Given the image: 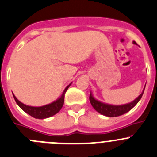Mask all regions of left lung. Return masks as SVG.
<instances>
[{"mask_svg": "<svg viewBox=\"0 0 157 157\" xmlns=\"http://www.w3.org/2000/svg\"><path fill=\"white\" fill-rule=\"evenodd\" d=\"M134 44H136L135 41H134ZM144 90L143 92L141 93L134 101L129 104H127V105H108V104L102 103L101 101H98V100H96L91 94H90V101L92 106L94 107V109L97 112L101 113V114L104 115L105 116H108V117H116V116H122V115L125 114L127 112L131 110L138 104V102L141 98V97L143 95Z\"/></svg>", "mask_w": 157, "mask_h": 157, "instance_id": "1", "label": "left lung"}]
</instances>
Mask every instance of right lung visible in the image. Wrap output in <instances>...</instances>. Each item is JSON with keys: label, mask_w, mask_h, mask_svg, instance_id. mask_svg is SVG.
Segmentation results:
<instances>
[{"label": "right lung", "mask_w": 157, "mask_h": 157, "mask_svg": "<svg viewBox=\"0 0 157 157\" xmlns=\"http://www.w3.org/2000/svg\"><path fill=\"white\" fill-rule=\"evenodd\" d=\"M71 84H69L65 88L63 94L60 98L56 101H54L52 103L48 104V105H44L41 107H32L23 104L22 102L19 101L17 98L15 97L13 94L14 99L17 103V105L20 107V109H23L25 112H27V114L31 116L32 117L35 118V119H45V118L51 117V116L56 115L57 112H59V110L62 109L63 103H64V95L66 91L67 90L68 87L70 86Z\"/></svg>", "instance_id": "1"}]
</instances>
